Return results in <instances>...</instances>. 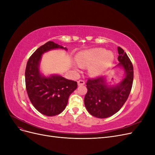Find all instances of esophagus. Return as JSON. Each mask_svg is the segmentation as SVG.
I'll return each mask as SVG.
<instances>
[{
    "mask_svg": "<svg viewBox=\"0 0 155 155\" xmlns=\"http://www.w3.org/2000/svg\"><path fill=\"white\" fill-rule=\"evenodd\" d=\"M78 85H85V81H84L83 80H79V81H78Z\"/></svg>",
    "mask_w": 155,
    "mask_h": 155,
    "instance_id": "esophagus-1",
    "label": "esophagus"
}]
</instances>
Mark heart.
Returning <instances> with one entry per match:
<instances>
[{"instance_id": "obj_1", "label": "heart", "mask_w": 155, "mask_h": 155, "mask_svg": "<svg viewBox=\"0 0 155 155\" xmlns=\"http://www.w3.org/2000/svg\"><path fill=\"white\" fill-rule=\"evenodd\" d=\"M113 59L114 56L111 52L103 48H94L81 53L78 57V62L82 67L93 64L90 68V73L93 76H97L109 66Z\"/></svg>"}]
</instances>
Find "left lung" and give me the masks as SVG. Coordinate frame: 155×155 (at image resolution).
I'll return each instance as SVG.
<instances>
[{
	"label": "left lung",
	"instance_id": "left-lung-1",
	"mask_svg": "<svg viewBox=\"0 0 155 155\" xmlns=\"http://www.w3.org/2000/svg\"><path fill=\"white\" fill-rule=\"evenodd\" d=\"M119 66L125 70V77L120 84L108 86L104 77L89 78L84 98L85 107L93 116L106 118L116 114L127 100L133 87L134 71L132 62L124 50L118 48Z\"/></svg>",
	"mask_w": 155,
	"mask_h": 155
}]
</instances>
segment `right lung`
<instances>
[{"label":"right lung","mask_w":155,"mask_h":155,"mask_svg":"<svg viewBox=\"0 0 155 155\" xmlns=\"http://www.w3.org/2000/svg\"><path fill=\"white\" fill-rule=\"evenodd\" d=\"M55 48H67L48 41L37 48L28 61L25 70L26 88L29 99L35 109L48 116L58 115L64 110L70 95L78 87L76 81L53 75L43 76L39 67L41 55Z\"/></svg>","instance_id":"add662e5"}]
</instances>
